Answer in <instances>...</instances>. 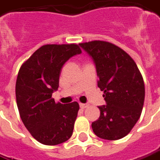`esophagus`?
I'll use <instances>...</instances> for the list:
<instances>
[{
	"label": "esophagus",
	"instance_id": "obj_1",
	"mask_svg": "<svg viewBox=\"0 0 160 160\" xmlns=\"http://www.w3.org/2000/svg\"><path fill=\"white\" fill-rule=\"evenodd\" d=\"M86 107H87V104H85V103H80V109L84 110Z\"/></svg>",
	"mask_w": 160,
	"mask_h": 160
}]
</instances>
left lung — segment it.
Here are the masks:
<instances>
[{
  "mask_svg": "<svg viewBox=\"0 0 160 160\" xmlns=\"http://www.w3.org/2000/svg\"><path fill=\"white\" fill-rule=\"evenodd\" d=\"M79 45L96 65L97 86L106 102L98 106L100 117L92 123V129L102 139H121L134 128L143 106L145 89L138 67L128 54L110 42Z\"/></svg>",
  "mask_w": 160,
  "mask_h": 160,
  "instance_id": "8db88e82",
  "label": "left lung"
}]
</instances>
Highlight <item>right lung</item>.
I'll return each mask as SVG.
<instances>
[{
  "label": "right lung",
  "mask_w": 160,
  "mask_h": 160,
  "mask_svg": "<svg viewBox=\"0 0 160 160\" xmlns=\"http://www.w3.org/2000/svg\"><path fill=\"white\" fill-rule=\"evenodd\" d=\"M80 54L76 44L44 45L18 72L16 97L20 117L31 135L42 144L57 145L72 135L79 103H56L52 94L58 90L63 64Z\"/></svg>",
  "instance_id": "obj_1"
}]
</instances>
